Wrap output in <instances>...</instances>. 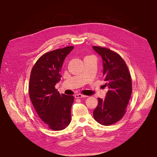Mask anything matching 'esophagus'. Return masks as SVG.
<instances>
[{
	"instance_id": "34e87169",
	"label": "esophagus",
	"mask_w": 157,
	"mask_h": 157,
	"mask_svg": "<svg viewBox=\"0 0 157 157\" xmlns=\"http://www.w3.org/2000/svg\"><path fill=\"white\" fill-rule=\"evenodd\" d=\"M75 98H86V97H87L85 95H82V94H76L75 96Z\"/></svg>"
}]
</instances>
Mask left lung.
Returning a JSON list of instances; mask_svg holds the SVG:
<instances>
[{"mask_svg": "<svg viewBox=\"0 0 157 157\" xmlns=\"http://www.w3.org/2000/svg\"><path fill=\"white\" fill-rule=\"evenodd\" d=\"M102 57L104 86L109 88L104 100L98 98V105L93 112L94 119L103 125H110L120 121L126 113L132 92V79L122 58L107 48L93 46Z\"/></svg>", "mask_w": 157, "mask_h": 157, "instance_id": "1", "label": "left lung"}]
</instances>
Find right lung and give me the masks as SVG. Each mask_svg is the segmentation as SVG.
Wrapping results in <instances>:
<instances>
[{
  "instance_id": "add662e5",
  "label": "right lung",
  "mask_w": 157,
  "mask_h": 157,
  "mask_svg": "<svg viewBox=\"0 0 157 157\" xmlns=\"http://www.w3.org/2000/svg\"><path fill=\"white\" fill-rule=\"evenodd\" d=\"M73 46L47 52L32 68L29 85L32 103L40 119L52 130H61L71 122L73 96L60 94L55 85L61 80L63 61Z\"/></svg>"
}]
</instances>
